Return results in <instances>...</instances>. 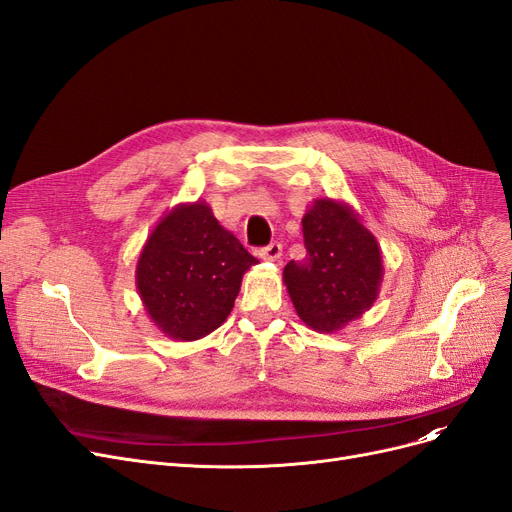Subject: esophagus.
I'll list each match as a JSON object with an SVG mask.
<instances>
[{
    "label": "esophagus",
    "instance_id": "obj_1",
    "mask_svg": "<svg viewBox=\"0 0 512 512\" xmlns=\"http://www.w3.org/2000/svg\"><path fill=\"white\" fill-rule=\"evenodd\" d=\"M257 255L263 261H278L282 257V246H280V242H272L268 246H263V249H259Z\"/></svg>",
    "mask_w": 512,
    "mask_h": 512
}]
</instances>
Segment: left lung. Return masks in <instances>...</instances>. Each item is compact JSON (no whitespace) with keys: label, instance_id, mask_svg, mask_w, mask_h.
<instances>
[{"label":"left lung","instance_id":"obj_1","mask_svg":"<svg viewBox=\"0 0 512 512\" xmlns=\"http://www.w3.org/2000/svg\"><path fill=\"white\" fill-rule=\"evenodd\" d=\"M306 257L282 272L297 316L318 333H337L361 318L384 280L382 251L354 208L318 198L304 219Z\"/></svg>","mask_w":512,"mask_h":512}]
</instances>
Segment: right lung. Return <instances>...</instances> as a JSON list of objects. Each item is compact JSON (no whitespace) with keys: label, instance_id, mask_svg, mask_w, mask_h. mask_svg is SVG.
<instances>
[{"label":"right lung","instance_id":"obj_1","mask_svg":"<svg viewBox=\"0 0 512 512\" xmlns=\"http://www.w3.org/2000/svg\"><path fill=\"white\" fill-rule=\"evenodd\" d=\"M259 263L204 200L177 204L151 230L137 261V291L166 337L194 342L230 316L242 276Z\"/></svg>","mask_w":512,"mask_h":512}]
</instances>
